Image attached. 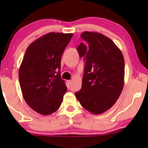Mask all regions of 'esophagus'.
I'll return each instance as SVG.
<instances>
[{
	"mask_svg": "<svg viewBox=\"0 0 148 148\" xmlns=\"http://www.w3.org/2000/svg\"><path fill=\"white\" fill-rule=\"evenodd\" d=\"M71 83H72V82L71 80L67 81V84H68V87H69V88H70V87L71 86Z\"/></svg>",
	"mask_w": 148,
	"mask_h": 148,
	"instance_id": "1",
	"label": "esophagus"
}]
</instances>
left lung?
<instances>
[{
	"instance_id": "8db88e82",
	"label": "left lung",
	"mask_w": 148,
	"mask_h": 148,
	"mask_svg": "<svg viewBox=\"0 0 148 148\" xmlns=\"http://www.w3.org/2000/svg\"><path fill=\"white\" fill-rule=\"evenodd\" d=\"M77 50L86 61L82 89L76 98L86 110L95 114L110 108L124 86L125 60L121 50L106 36L98 32H84Z\"/></svg>"
}]
</instances>
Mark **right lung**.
Wrapping results in <instances>:
<instances>
[{"label":"right lung","instance_id":"add662e5","mask_svg":"<svg viewBox=\"0 0 148 148\" xmlns=\"http://www.w3.org/2000/svg\"><path fill=\"white\" fill-rule=\"evenodd\" d=\"M73 34L51 32L32 42L26 50L19 71L24 100L39 114L58 110L66 92L60 77V61Z\"/></svg>","mask_w":148,"mask_h":148}]
</instances>
